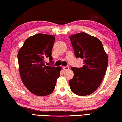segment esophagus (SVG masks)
<instances>
[{
  "label": "esophagus",
  "instance_id": "obj_1",
  "mask_svg": "<svg viewBox=\"0 0 122 122\" xmlns=\"http://www.w3.org/2000/svg\"><path fill=\"white\" fill-rule=\"evenodd\" d=\"M63 69H64V71H67V70L69 69V66H64V67H63Z\"/></svg>",
  "mask_w": 122,
  "mask_h": 122
}]
</instances>
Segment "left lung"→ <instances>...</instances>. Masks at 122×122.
<instances>
[{
  "label": "left lung",
  "mask_w": 122,
  "mask_h": 122,
  "mask_svg": "<svg viewBox=\"0 0 122 122\" xmlns=\"http://www.w3.org/2000/svg\"><path fill=\"white\" fill-rule=\"evenodd\" d=\"M76 58L83 59L81 68L72 67L74 76L69 83L71 91L80 96L94 92L103 80L108 58L103 44L97 38L85 33L71 35L69 37Z\"/></svg>",
  "instance_id": "1"
}]
</instances>
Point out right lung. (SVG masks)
<instances>
[{"mask_svg": "<svg viewBox=\"0 0 122 122\" xmlns=\"http://www.w3.org/2000/svg\"><path fill=\"white\" fill-rule=\"evenodd\" d=\"M55 36L37 34L25 41L18 54L19 71L25 86L33 94L46 96L54 91L61 67L45 65L52 62L51 50Z\"/></svg>", "mask_w": 122, "mask_h": 122, "instance_id": "obj_1", "label": "right lung"}]
</instances>
